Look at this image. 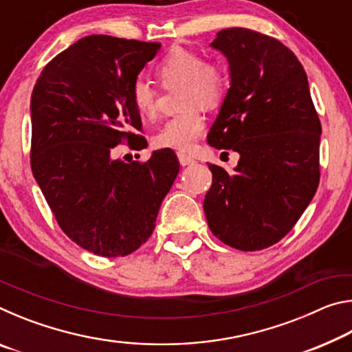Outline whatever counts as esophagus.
Wrapping results in <instances>:
<instances>
[{
  "mask_svg": "<svg viewBox=\"0 0 352 352\" xmlns=\"http://www.w3.org/2000/svg\"><path fill=\"white\" fill-rule=\"evenodd\" d=\"M178 162H180L182 166H189V164H194L195 160L192 157H189V155H186V153L178 152Z\"/></svg>",
  "mask_w": 352,
  "mask_h": 352,
  "instance_id": "1",
  "label": "esophagus"
}]
</instances>
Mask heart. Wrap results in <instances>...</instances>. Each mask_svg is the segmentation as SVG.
Wrapping results in <instances>:
<instances>
[{
  "mask_svg": "<svg viewBox=\"0 0 352 352\" xmlns=\"http://www.w3.org/2000/svg\"><path fill=\"white\" fill-rule=\"evenodd\" d=\"M157 74L164 87L180 85L178 104L183 110L163 124L155 142L175 151H189L205 132L200 107L214 109L222 102L228 77L220 63L204 62L197 52L182 47L170 51L160 62ZM132 102L142 118H152L157 113L158 90L141 77L132 87Z\"/></svg>",
  "mask_w": 352,
  "mask_h": 352,
  "instance_id": "obj_1",
  "label": "heart"
}]
</instances>
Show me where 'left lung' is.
Segmentation results:
<instances>
[{"mask_svg": "<svg viewBox=\"0 0 352 352\" xmlns=\"http://www.w3.org/2000/svg\"><path fill=\"white\" fill-rule=\"evenodd\" d=\"M210 46L228 62L230 88L208 142L239 162L231 174L210 164L204 210L219 241L254 252L281 241L314 199L321 124L306 71L281 41L230 28Z\"/></svg>", "mask_w": 352, "mask_h": 352, "instance_id": "left-lung-1", "label": "left lung"}]
</instances>
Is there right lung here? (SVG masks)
Wrapping results in <instances>:
<instances>
[{
    "instance_id": "right-lung-1",
    "label": "right lung",
    "mask_w": 352,
    "mask_h": 352,
    "mask_svg": "<svg viewBox=\"0 0 352 352\" xmlns=\"http://www.w3.org/2000/svg\"><path fill=\"white\" fill-rule=\"evenodd\" d=\"M160 50L88 35L46 65L31 96L35 182L69 239L104 258L133 253L151 237L180 170L170 148L153 151L146 163L111 157L122 138L147 146L133 133L141 118L132 87Z\"/></svg>"
}]
</instances>
